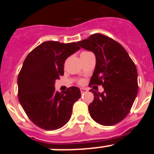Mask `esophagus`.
<instances>
[{
  "label": "esophagus",
  "instance_id": "1",
  "mask_svg": "<svg viewBox=\"0 0 154 154\" xmlns=\"http://www.w3.org/2000/svg\"><path fill=\"white\" fill-rule=\"evenodd\" d=\"M80 92H81V93H85V92H88V89H85V88H81L80 89Z\"/></svg>",
  "mask_w": 154,
  "mask_h": 154
}]
</instances>
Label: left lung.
Here are the masks:
<instances>
[{
  "mask_svg": "<svg viewBox=\"0 0 154 154\" xmlns=\"http://www.w3.org/2000/svg\"><path fill=\"white\" fill-rule=\"evenodd\" d=\"M77 43L96 55L89 86L102 85L104 88L101 93L90 89L94 99L89 105V114L99 124L113 126L127 116L137 97L135 64L119 43L102 34H94Z\"/></svg>",
  "mask_w": 154,
  "mask_h": 154,
  "instance_id": "obj_1",
  "label": "left lung"
}]
</instances>
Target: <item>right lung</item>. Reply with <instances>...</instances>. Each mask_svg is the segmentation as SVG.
Segmentation results:
<instances>
[{
  "label": "right lung",
  "mask_w": 154,
  "mask_h": 154,
  "mask_svg": "<svg viewBox=\"0 0 154 154\" xmlns=\"http://www.w3.org/2000/svg\"><path fill=\"white\" fill-rule=\"evenodd\" d=\"M80 49L75 42L48 41L39 45L26 57L18 77V99L23 109L36 126L55 130L70 119L72 106L80 97L78 87L62 93L55 91V80L64 75L68 57Z\"/></svg>",
  "instance_id": "right-lung-1"
}]
</instances>
